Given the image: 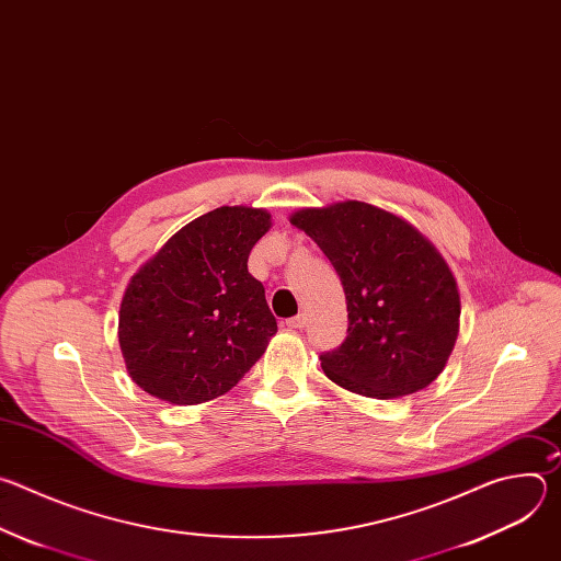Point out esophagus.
<instances>
[{"mask_svg":"<svg viewBox=\"0 0 561 561\" xmlns=\"http://www.w3.org/2000/svg\"><path fill=\"white\" fill-rule=\"evenodd\" d=\"M286 327H288L290 331H299V329H304V327H306V314L301 312V314H295V317L286 319Z\"/></svg>","mask_w":561,"mask_h":561,"instance_id":"1","label":"esophagus"}]
</instances>
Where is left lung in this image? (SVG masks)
Instances as JSON below:
<instances>
[{
  "instance_id": "8db88e82",
  "label": "left lung",
  "mask_w": 561,
  "mask_h": 561,
  "mask_svg": "<svg viewBox=\"0 0 561 561\" xmlns=\"http://www.w3.org/2000/svg\"><path fill=\"white\" fill-rule=\"evenodd\" d=\"M290 224L324 251L348 308L344 344L324 353L337 386L373 399L426 388L459 333V290L442 253L407 219L366 202L299 208Z\"/></svg>"
}]
</instances>
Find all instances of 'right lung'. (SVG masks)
<instances>
[{"label": "right lung", "mask_w": 561, "mask_h": 561, "mask_svg": "<svg viewBox=\"0 0 561 561\" xmlns=\"http://www.w3.org/2000/svg\"><path fill=\"white\" fill-rule=\"evenodd\" d=\"M271 213L221 206L184 228L128 282L119 348L133 381L178 407L228 392L264 355L277 322L249 255Z\"/></svg>", "instance_id": "obj_1"}]
</instances>
